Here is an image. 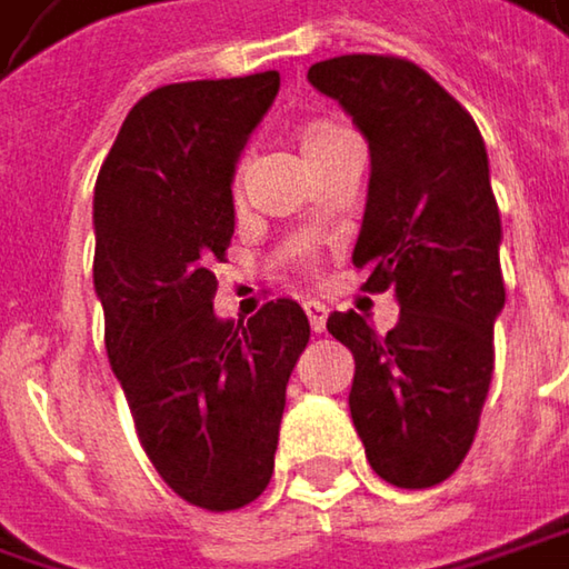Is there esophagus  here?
<instances>
[{
	"mask_svg": "<svg viewBox=\"0 0 569 569\" xmlns=\"http://www.w3.org/2000/svg\"><path fill=\"white\" fill-rule=\"evenodd\" d=\"M302 309H306V316H309V326H312V332H326V319H329V309H326L322 302H316V299L302 302Z\"/></svg>",
	"mask_w": 569,
	"mask_h": 569,
	"instance_id": "obj_1",
	"label": "esophagus"
}]
</instances>
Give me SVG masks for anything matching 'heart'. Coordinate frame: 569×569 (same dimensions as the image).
Here are the masks:
<instances>
[{
    "mask_svg": "<svg viewBox=\"0 0 569 569\" xmlns=\"http://www.w3.org/2000/svg\"><path fill=\"white\" fill-rule=\"evenodd\" d=\"M341 136H348V130H345L341 123H332V120H312V123H306V127L299 130V146H302V152H306L309 159H316V156H322L329 146H336ZM231 194L233 201L243 198V162H237V169H233Z\"/></svg>",
    "mask_w": 569,
    "mask_h": 569,
    "instance_id": "heart-1",
    "label": "heart"
}]
</instances>
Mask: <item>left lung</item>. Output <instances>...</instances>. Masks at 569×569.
<instances>
[{"mask_svg":"<svg viewBox=\"0 0 569 569\" xmlns=\"http://www.w3.org/2000/svg\"><path fill=\"white\" fill-rule=\"evenodd\" d=\"M371 149L355 267L365 292H397L388 336L355 309L326 329L355 355L348 393L371 469L397 489L446 482L466 459L495 371L505 306L501 218L469 110L397 54H341L309 68Z\"/></svg>","mask_w":569,"mask_h":569,"instance_id":"obj_1","label":"left lung"}]
</instances>
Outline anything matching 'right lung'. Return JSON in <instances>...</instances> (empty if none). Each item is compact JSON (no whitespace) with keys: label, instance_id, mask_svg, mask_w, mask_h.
I'll return each mask as SVG.
<instances>
[{"label":"right lung","instance_id":"obj_1","mask_svg":"<svg viewBox=\"0 0 569 569\" xmlns=\"http://www.w3.org/2000/svg\"><path fill=\"white\" fill-rule=\"evenodd\" d=\"M280 74L184 80L146 93L93 188V289L136 437L162 482L204 511L260 498L289 375L309 341L296 299L247 322L214 316L233 237L231 176Z\"/></svg>","mask_w":569,"mask_h":569}]
</instances>
